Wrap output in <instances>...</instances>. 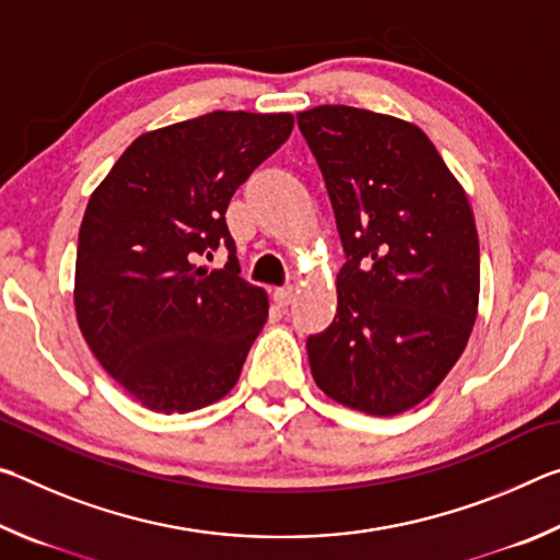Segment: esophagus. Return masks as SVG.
<instances>
[{
	"label": "esophagus",
	"instance_id": "1",
	"mask_svg": "<svg viewBox=\"0 0 560 560\" xmlns=\"http://www.w3.org/2000/svg\"><path fill=\"white\" fill-rule=\"evenodd\" d=\"M293 299H296V289L293 287H281L273 291V301H277L279 306H291Z\"/></svg>",
	"mask_w": 560,
	"mask_h": 560
}]
</instances>
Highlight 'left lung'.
Masks as SVG:
<instances>
[{"mask_svg":"<svg viewBox=\"0 0 560 560\" xmlns=\"http://www.w3.org/2000/svg\"><path fill=\"white\" fill-rule=\"evenodd\" d=\"M296 118L346 252L334 324L306 340L311 373L350 410L400 415L447 377L477 320L469 200L412 122L350 106Z\"/></svg>","mask_w":560,"mask_h":560,"instance_id":"left-lung-1","label":"left lung"}]
</instances>
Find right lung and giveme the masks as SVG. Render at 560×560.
<instances>
[{
    "mask_svg": "<svg viewBox=\"0 0 560 560\" xmlns=\"http://www.w3.org/2000/svg\"><path fill=\"white\" fill-rule=\"evenodd\" d=\"M291 128V113L214 110L150 130L93 189L75 318L98 363L148 410H200L240 381L269 301L240 277L224 212ZM217 245L231 252L225 267L197 268Z\"/></svg>",
    "mask_w": 560,
    "mask_h": 560,
    "instance_id": "obj_1",
    "label": "right lung"
}]
</instances>
